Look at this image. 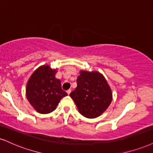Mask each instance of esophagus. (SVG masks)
Returning a JSON list of instances; mask_svg holds the SVG:
<instances>
[{"mask_svg":"<svg viewBox=\"0 0 153 153\" xmlns=\"http://www.w3.org/2000/svg\"><path fill=\"white\" fill-rule=\"evenodd\" d=\"M71 93V90H68V91H67V93L68 95H70V93Z\"/></svg>","mask_w":153,"mask_h":153,"instance_id":"esophagus-1","label":"esophagus"}]
</instances>
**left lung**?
Returning a JSON list of instances; mask_svg holds the SVG:
<instances>
[{
  "label": "left lung",
  "mask_w": 153,
  "mask_h": 153,
  "mask_svg": "<svg viewBox=\"0 0 153 153\" xmlns=\"http://www.w3.org/2000/svg\"><path fill=\"white\" fill-rule=\"evenodd\" d=\"M77 88L70 96L79 113L88 118H95L106 110L112 101V92L104 76L98 72L80 71Z\"/></svg>",
  "instance_id": "1"
}]
</instances>
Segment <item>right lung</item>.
Listing matches in <instances>:
<instances>
[{
    "label": "right lung",
    "mask_w": 153,
    "mask_h": 153,
    "mask_svg": "<svg viewBox=\"0 0 153 153\" xmlns=\"http://www.w3.org/2000/svg\"><path fill=\"white\" fill-rule=\"evenodd\" d=\"M56 70L43 65L33 73L27 81L26 97L31 105L38 113H51L63 97L68 95L62 91L60 80L56 78Z\"/></svg>",
    "instance_id": "right-lung-1"
}]
</instances>
